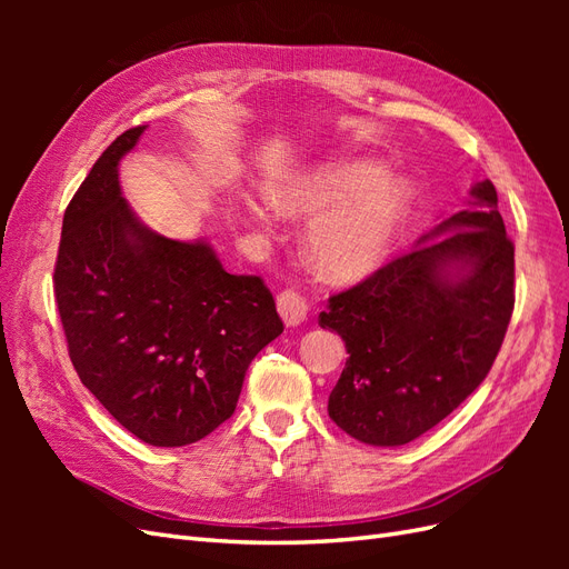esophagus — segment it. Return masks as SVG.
Instances as JSON below:
<instances>
[{
    "instance_id": "obj_1",
    "label": "esophagus",
    "mask_w": 569,
    "mask_h": 569,
    "mask_svg": "<svg viewBox=\"0 0 569 569\" xmlns=\"http://www.w3.org/2000/svg\"><path fill=\"white\" fill-rule=\"evenodd\" d=\"M278 311L284 320V325L295 327L299 322H303L306 313H308V303L306 299L299 295L295 289H282L278 295Z\"/></svg>"
}]
</instances>
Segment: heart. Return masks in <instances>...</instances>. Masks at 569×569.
Instances as JSON below:
<instances>
[{"label": "heart", "instance_id": "obj_1", "mask_svg": "<svg viewBox=\"0 0 569 569\" xmlns=\"http://www.w3.org/2000/svg\"><path fill=\"white\" fill-rule=\"evenodd\" d=\"M270 201L284 216H313L306 249L316 270L332 282L366 278L393 242L408 206V189L382 178L375 161H339L272 189Z\"/></svg>", "mask_w": 569, "mask_h": 569}]
</instances>
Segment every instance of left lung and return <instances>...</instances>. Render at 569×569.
Listing matches in <instances>:
<instances>
[{
    "mask_svg": "<svg viewBox=\"0 0 569 569\" xmlns=\"http://www.w3.org/2000/svg\"><path fill=\"white\" fill-rule=\"evenodd\" d=\"M439 236L435 243L428 239ZM515 308V244L491 180L420 247L330 297L325 330L347 343L327 412L349 437L401 446L485 382Z\"/></svg>",
    "mask_w": 569,
    "mask_h": 569,
    "instance_id": "obj_1",
    "label": "left lung"
}]
</instances>
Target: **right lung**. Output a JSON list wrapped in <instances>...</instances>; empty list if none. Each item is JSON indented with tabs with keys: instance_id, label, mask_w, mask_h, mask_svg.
<instances>
[{
	"instance_id": "add662e5",
	"label": "right lung",
	"mask_w": 569,
	"mask_h": 569,
	"mask_svg": "<svg viewBox=\"0 0 569 569\" xmlns=\"http://www.w3.org/2000/svg\"><path fill=\"white\" fill-rule=\"evenodd\" d=\"M118 134L63 213L54 299L68 356L97 401L151 446H187L234 408L256 353L284 325L258 274L222 270L206 242L147 230L120 197Z\"/></svg>"
}]
</instances>
